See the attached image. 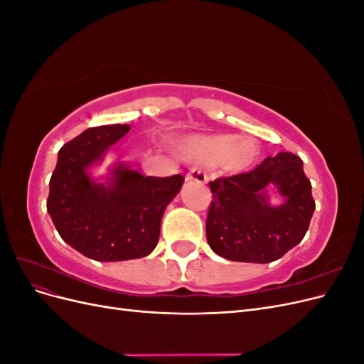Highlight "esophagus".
<instances>
[{"label": "esophagus", "mask_w": 364, "mask_h": 364, "mask_svg": "<svg viewBox=\"0 0 364 364\" xmlns=\"http://www.w3.org/2000/svg\"><path fill=\"white\" fill-rule=\"evenodd\" d=\"M186 182H197V183H206L208 176L205 171H202L200 168H193L188 171V174L185 176Z\"/></svg>", "instance_id": "34e87169"}]
</instances>
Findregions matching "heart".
I'll list each match as a JSON object with an SVG mask.
<instances>
[{
  "mask_svg": "<svg viewBox=\"0 0 364 364\" xmlns=\"http://www.w3.org/2000/svg\"><path fill=\"white\" fill-rule=\"evenodd\" d=\"M179 149L186 161L218 164L220 168L228 173L246 171L259 158V144L249 135H191L182 141Z\"/></svg>",
  "mask_w": 364,
  "mask_h": 364,
  "instance_id": "obj_1",
  "label": "heart"
}]
</instances>
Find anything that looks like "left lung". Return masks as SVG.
Segmentation results:
<instances>
[{
  "mask_svg": "<svg viewBox=\"0 0 364 364\" xmlns=\"http://www.w3.org/2000/svg\"><path fill=\"white\" fill-rule=\"evenodd\" d=\"M283 199L272 205L267 188ZM213 203L206 218L208 245L230 261L266 264L299 245L316 203L299 156L281 151L255 170L209 183Z\"/></svg>",
  "mask_w": 364,
  "mask_h": 364,
  "instance_id": "obj_1",
  "label": "left lung"
}]
</instances>
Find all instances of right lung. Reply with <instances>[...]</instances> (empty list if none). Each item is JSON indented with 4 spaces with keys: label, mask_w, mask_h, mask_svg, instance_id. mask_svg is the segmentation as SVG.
<instances>
[{
    "label": "right lung",
    "mask_w": 364,
    "mask_h": 364,
    "mask_svg": "<svg viewBox=\"0 0 364 364\" xmlns=\"http://www.w3.org/2000/svg\"><path fill=\"white\" fill-rule=\"evenodd\" d=\"M129 130V124L86 129L59 150L50 179L47 211L59 235L95 261H127L151 253L165 208L183 183L182 174L142 176L126 162L109 167L105 178H94L91 168Z\"/></svg>",
    "instance_id": "right-lung-1"
}]
</instances>
